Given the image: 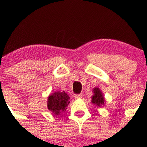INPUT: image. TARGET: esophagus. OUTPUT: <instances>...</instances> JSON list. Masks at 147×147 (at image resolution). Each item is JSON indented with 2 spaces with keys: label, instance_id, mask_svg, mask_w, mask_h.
<instances>
[{
  "label": "esophagus",
  "instance_id": "obj_1",
  "mask_svg": "<svg viewBox=\"0 0 147 147\" xmlns=\"http://www.w3.org/2000/svg\"><path fill=\"white\" fill-rule=\"evenodd\" d=\"M74 97H75V99H82V95H81V94H79V95H74Z\"/></svg>",
  "mask_w": 147,
  "mask_h": 147
}]
</instances>
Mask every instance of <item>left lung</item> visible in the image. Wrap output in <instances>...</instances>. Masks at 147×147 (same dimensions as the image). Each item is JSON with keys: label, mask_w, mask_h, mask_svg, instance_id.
Instances as JSON below:
<instances>
[{"label": "left lung", "mask_w": 147, "mask_h": 147, "mask_svg": "<svg viewBox=\"0 0 147 147\" xmlns=\"http://www.w3.org/2000/svg\"><path fill=\"white\" fill-rule=\"evenodd\" d=\"M93 95L91 97V103L97 107H102L105 105L106 100L102 90L99 88L95 87L92 89Z\"/></svg>", "instance_id": "left-lung-1"}]
</instances>
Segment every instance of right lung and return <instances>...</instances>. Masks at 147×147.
<instances>
[{
    "label": "right lung",
    "mask_w": 147,
    "mask_h": 147,
    "mask_svg": "<svg viewBox=\"0 0 147 147\" xmlns=\"http://www.w3.org/2000/svg\"><path fill=\"white\" fill-rule=\"evenodd\" d=\"M70 102V97L65 91H57L48 96L47 106L53 116H58L61 113L66 110Z\"/></svg>",
    "instance_id": "right-lung-1"
}]
</instances>
